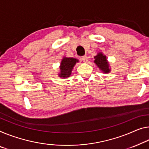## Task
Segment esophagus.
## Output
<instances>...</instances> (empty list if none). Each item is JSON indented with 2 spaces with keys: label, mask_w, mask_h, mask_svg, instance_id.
I'll use <instances>...</instances> for the list:
<instances>
[{
  "label": "esophagus",
  "mask_w": 149,
  "mask_h": 149,
  "mask_svg": "<svg viewBox=\"0 0 149 149\" xmlns=\"http://www.w3.org/2000/svg\"><path fill=\"white\" fill-rule=\"evenodd\" d=\"M81 59H82V61L84 62V63H87V61H88V58H87V56H86V55H84V56H82Z\"/></svg>",
  "instance_id": "1"
}]
</instances>
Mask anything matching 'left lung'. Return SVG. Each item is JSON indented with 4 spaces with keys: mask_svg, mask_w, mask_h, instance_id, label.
<instances>
[{
    "mask_svg": "<svg viewBox=\"0 0 149 149\" xmlns=\"http://www.w3.org/2000/svg\"><path fill=\"white\" fill-rule=\"evenodd\" d=\"M95 63L97 67L100 68V70H102V72L104 73H109L111 71V69L109 68V62L107 59V56L104 55L102 52H98L97 56L94 57Z\"/></svg>",
    "mask_w": 149,
    "mask_h": 149,
    "instance_id": "obj_1",
    "label": "left lung"
}]
</instances>
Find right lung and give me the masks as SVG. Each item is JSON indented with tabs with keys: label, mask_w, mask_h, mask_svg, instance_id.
Masks as SVG:
<instances>
[{
	"label": "right lung",
	"mask_w": 149,
	"mask_h": 149,
	"mask_svg": "<svg viewBox=\"0 0 149 149\" xmlns=\"http://www.w3.org/2000/svg\"><path fill=\"white\" fill-rule=\"evenodd\" d=\"M77 63H79V60L74 58H67L64 57L62 59L60 65L61 72L58 74L59 77L66 79L70 76L72 70Z\"/></svg>",
	"instance_id": "add662e5"
}]
</instances>
